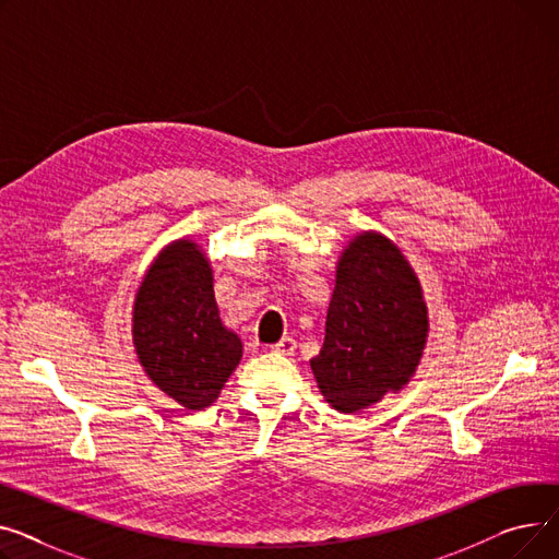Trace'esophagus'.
I'll return each instance as SVG.
<instances>
[{"label": "esophagus", "mask_w": 559, "mask_h": 559, "mask_svg": "<svg viewBox=\"0 0 559 559\" xmlns=\"http://www.w3.org/2000/svg\"><path fill=\"white\" fill-rule=\"evenodd\" d=\"M295 347H298V343H295L293 336H284L282 341H277L275 345H271V352L275 354H284V356H290L295 352Z\"/></svg>", "instance_id": "esophagus-1"}]
</instances>
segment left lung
Segmentation results:
<instances>
[{"instance_id":"1","label":"left lung","mask_w":559,"mask_h":559,"mask_svg":"<svg viewBox=\"0 0 559 559\" xmlns=\"http://www.w3.org/2000/svg\"><path fill=\"white\" fill-rule=\"evenodd\" d=\"M429 336V309L404 252L379 233L343 248L326 309L324 343L311 370L324 402L366 411L415 377Z\"/></svg>"}]
</instances>
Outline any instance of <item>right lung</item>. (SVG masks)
Masks as SVG:
<instances>
[{
  "label": "right lung",
  "instance_id": "1",
  "mask_svg": "<svg viewBox=\"0 0 559 559\" xmlns=\"http://www.w3.org/2000/svg\"><path fill=\"white\" fill-rule=\"evenodd\" d=\"M133 345L146 377L189 411L212 406L243 356L221 322L205 250L178 239L162 248L135 293Z\"/></svg>",
  "mask_w": 559,
  "mask_h": 559
}]
</instances>
